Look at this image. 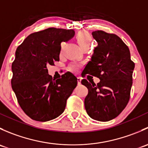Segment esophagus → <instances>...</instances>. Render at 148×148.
<instances>
[{"instance_id":"esophagus-1","label":"esophagus","mask_w":148,"mask_h":148,"mask_svg":"<svg viewBox=\"0 0 148 148\" xmlns=\"http://www.w3.org/2000/svg\"><path fill=\"white\" fill-rule=\"evenodd\" d=\"M82 78L81 77H77V82H78V84H81Z\"/></svg>"}]
</instances>
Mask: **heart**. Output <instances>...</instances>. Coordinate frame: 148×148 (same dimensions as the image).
<instances>
[{"label":"heart","mask_w":148,"mask_h":148,"mask_svg":"<svg viewBox=\"0 0 148 148\" xmlns=\"http://www.w3.org/2000/svg\"><path fill=\"white\" fill-rule=\"evenodd\" d=\"M76 40H77V43L79 44V45L81 46L82 49H84L86 48H89L91 44L92 43V35L89 34L87 31H80L78 34H77L75 36ZM62 52V51H61ZM79 68V65L74 64L70 66V69L72 71H77Z\"/></svg>","instance_id":"heart-1"}]
</instances>
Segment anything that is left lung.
<instances>
[{"label": "left lung", "instance_id": "1", "mask_svg": "<svg viewBox=\"0 0 148 148\" xmlns=\"http://www.w3.org/2000/svg\"><path fill=\"white\" fill-rule=\"evenodd\" d=\"M92 36L98 46L85 66L84 77L90 74L100 82L96 84L82 80L88 89L84 106L91 118L107 122L117 117L129 102L135 63L118 36L103 31H93Z\"/></svg>", "mask_w": 148, "mask_h": 148}]
</instances>
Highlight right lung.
Segmentation results:
<instances>
[{
    "mask_svg": "<svg viewBox=\"0 0 148 148\" xmlns=\"http://www.w3.org/2000/svg\"><path fill=\"white\" fill-rule=\"evenodd\" d=\"M72 29L49 28L34 32L18 46L12 63L11 86L23 111L32 120L46 122L64 111L77 79L66 72L54 79L47 66L59 61L61 43L74 36Z\"/></svg>",
    "mask_w": 148,
    "mask_h": 148,
    "instance_id": "obj_1",
    "label": "right lung"
}]
</instances>
